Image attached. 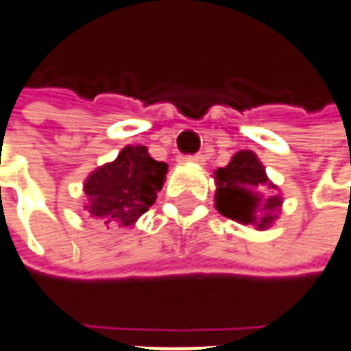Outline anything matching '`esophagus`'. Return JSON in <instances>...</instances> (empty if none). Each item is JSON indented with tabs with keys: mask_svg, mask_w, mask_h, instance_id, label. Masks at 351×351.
I'll list each match as a JSON object with an SVG mask.
<instances>
[{
	"mask_svg": "<svg viewBox=\"0 0 351 351\" xmlns=\"http://www.w3.org/2000/svg\"><path fill=\"white\" fill-rule=\"evenodd\" d=\"M183 162H191V164H199V166H202V164H204V156H202V154H191V156H185Z\"/></svg>",
	"mask_w": 351,
	"mask_h": 351,
	"instance_id": "34e87169",
	"label": "esophagus"
}]
</instances>
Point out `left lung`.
<instances>
[{
  "instance_id": "1",
  "label": "left lung",
  "mask_w": 351,
  "mask_h": 351,
  "mask_svg": "<svg viewBox=\"0 0 351 351\" xmlns=\"http://www.w3.org/2000/svg\"><path fill=\"white\" fill-rule=\"evenodd\" d=\"M216 210L221 216L243 226L265 231L279 219L282 197L273 183L258 154L239 151L226 168L214 171Z\"/></svg>"
}]
</instances>
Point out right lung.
<instances>
[{"mask_svg": "<svg viewBox=\"0 0 351 351\" xmlns=\"http://www.w3.org/2000/svg\"><path fill=\"white\" fill-rule=\"evenodd\" d=\"M166 173L168 164L154 160L145 145H128L86 178V210L105 226L134 227L154 204Z\"/></svg>", "mask_w": 351, "mask_h": 351, "instance_id": "obj_1", "label": "right lung"}]
</instances>
